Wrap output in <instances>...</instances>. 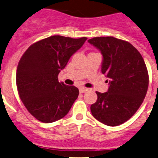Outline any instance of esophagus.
<instances>
[{
	"mask_svg": "<svg viewBox=\"0 0 158 158\" xmlns=\"http://www.w3.org/2000/svg\"><path fill=\"white\" fill-rule=\"evenodd\" d=\"M87 90H88V88H86V87H80L79 88L80 93H85V92L87 91Z\"/></svg>",
	"mask_w": 158,
	"mask_h": 158,
	"instance_id": "esophagus-1",
	"label": "esophagus"
}]
</instances>
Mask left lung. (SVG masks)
<instances>
[{"label": "left lung", "mask_w": 158, "mask_h": 158, "mask_svg": "<svg viewBox=\"0 0 158 158\" xmlns=\"http://www.w3.org/2000/svg\"><path fill=\"white\" fill-rule=\"evenodd\" d=\"M103 55L101 72L109 78L107 92L96 91L90 106L94 118L107 126L120 125L136 113L146 96L148 69L141 54L126 40L113 37L89 39Z\"/></svg>", "instance_id": "obj_1"}]
</instances>
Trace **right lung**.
<instances>
[{"label":"right lung","instance_id":"1","mask_svg":"<svg viewBox=\"0 0 158 158\" xmlns=\"http://www.w3.org/2000/svg\"><path fill=\"white\" fill-rule=\"evenodd\" d=\"M87 37L54 35L33 44L18 63L16 84L27 110L43 123L67 115L79 94L78 88L58 81V74Z\"/></svg>","mask_w":158,"mask_h":158}]
</instances>
